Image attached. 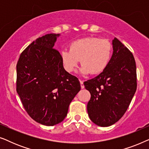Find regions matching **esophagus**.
I'll list each match as a JSON object with an SVG mask.
<instances>
[{
    "mask_svg": "<svg viewBox=\"0 0 149 149\" xmlns=\"http://www.w3.org/2000/svg\"><path fill=\"white\" fill-rule=\"evenodd\" d=\"M80 83H81V89H84V85H83V81L80 80Z\"/></svg>",
    "mask_w": 149,
    "mask_h": 149,
    "instance_id": "1",
    "label": "esophagus"
}]
</instances>
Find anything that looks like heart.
I'll return each mask as SVG.
<instances>
[{
  "instance_id": "obj_1",
  "label": "heart",
  "mask_w": 149,
  "mask_h": 149,
  "mask_svg": "<svg viewBox=\"0 0 149 149\" xmlns=\"http://www.w3.org/2000/svg\"><path fill=\"white\" fill-rule=\"evenodd\" d=\"M112 54L113 47L109 40L86 37L71 42L69 50H63L60 57L68 72H74L81 60L82 66L79 73L86 76L90 73L96 75L103 72L111 62Z\"/></svg>"
}]
</instances>
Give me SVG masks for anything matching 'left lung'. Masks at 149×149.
<instances>
[{"instance_id": "left-lung-1", "label": "left lung", "mask_w": 149, "mask_h": 149, "mask_svg": "<svg viewBox=\"0 0 149 149\" xmlns=\"http://www.w3.org/2000/svg\"><path fill=\"white\" fill-rule=\"evenodd\" d=\"M112 45L113 52L107 68L83 83L91 93L87 106L89 119L100 127L113 125L123 117L137 87L133 55L117 38Z\"/></svg>"}]
</instances>
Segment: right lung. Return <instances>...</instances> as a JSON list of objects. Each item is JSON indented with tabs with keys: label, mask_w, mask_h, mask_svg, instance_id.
<instances>
[{
	"label": "right lung",
	"mask_w": 149,
	"mask_h": 149,
	"mask_svg": "<svg viewBox=\"0 0 149 149\" xmlns=\"http://www.w3.org/2000/svg\"><path fill=\"white\" fill-rule=\"evenodd\" d=\"M60 34L37 38L22 53L17 64V92L30 117L53 126L66 117L69 105L81 85L65 70L60 54L54 49Z\"/></svg>",
	"instance_id": "obj_1"
}]
</instances>
